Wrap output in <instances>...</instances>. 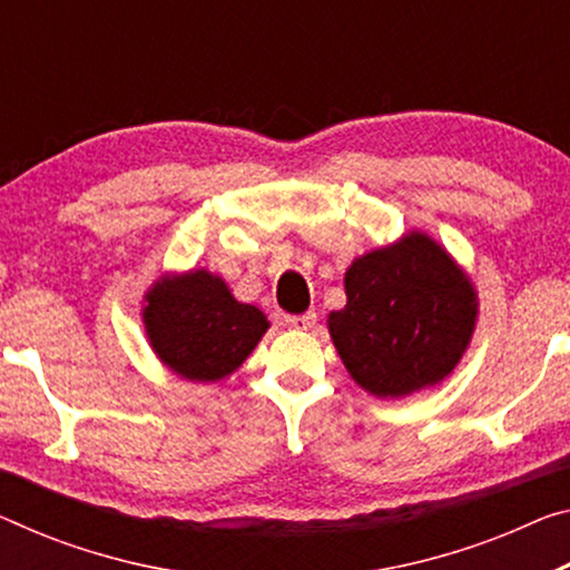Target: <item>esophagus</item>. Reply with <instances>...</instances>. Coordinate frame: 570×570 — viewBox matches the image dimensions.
I'll use <instances>...</instances> for the list:
<instances>
[{
	"instance_id": "34e87169",
	"label": "esophagus",
	"mask_w": 570,
	"mask_h": 570,
	"mask_svg": "<svg viewBox=\"0 0 570 570\" xmlns=\"http://www.w3.org/2000/svg\"><path fill=\"white\" fill-rule=\"evenodd\" d=\"M315 321H318V315L313 311L301 313V315H285V326L293 331H311L315 326Z\"/></svg>"
}]
</instances>
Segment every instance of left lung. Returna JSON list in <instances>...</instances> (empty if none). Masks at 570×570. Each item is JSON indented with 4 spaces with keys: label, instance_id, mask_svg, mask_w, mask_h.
<instances>
[{
    "label": "left lung",
    "instance_id": "8db88e82",
    "mask_svg": "<svg viewBox=\"0 0 570 570\" xmlns=\"http://www.w3.org/2000/svg\"><path fill=\"white\" fill-rule=\"evenodd\" d=\"M346 305L328 331L352 380L376 397H405L453 372L476 326V291L441 244L410 232L356 257Z\"/></svg>",
    "mask_w": 570,
    "mask_h": 570
}]
</instances>
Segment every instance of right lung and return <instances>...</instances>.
I'll use <instances>...</instances> for the list:
<instances>
[{"instance_id": "add662e5", "label": "right lung", "mask_w": 570, "mask_h": 570, "mask_svg": "<svg viewBox=\"0 0 570 570\" xmlns=\"http://www.w3.org/2000/svg\"><path fill=\"white\" fill-rule=\"evenodd\" d=\"M145 331L157 358L190 382H218L242 366L269 328L208 269L160 277L145 295Z\"/></svg>"}]
</instances>
